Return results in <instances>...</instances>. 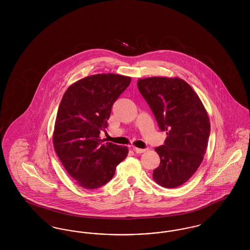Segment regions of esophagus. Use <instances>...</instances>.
<instances>
[{
	"label": "esophagus",
	"instance_id": "1",
	"mask_svg": "<svg viewBox=\"0 0 250 250\" xmlns=\"http://www.w3.org/2000/svg\"><path fill=\"white\" fill-rule=\"evenodd\" d=\"M133 151H134L135 153H137V154H143V153H144V152L146 151V149H141V148L133 147Z\"/></svg>",
	"mask_w": 250,
	"mask_h": 250
}]
</instances>
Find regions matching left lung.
Returning <instances> with one entry per match:
<instances>
[{"label":"left lung","instance_id":"1","mask_svg":"<svg viewBox=\"0 0 250 250\" xmlns=\"http://www.w3.org/2000/svg\"><path fill=\"white\" fill-rule=\"evenodd\" d=\"M138 88L155 115L163 145L155 150L160 164L153 178L167 188L186 183L203 160L210 136V120L200 97L179 78L152 77L138 81Z\"/></svg>","mask_w":250,"mask_h":250}]
</instances>
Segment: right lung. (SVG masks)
Here are the masks:
<instances>
[{
	"label": "right lung",
	"mask_w": 250,
	"mask_h": 250,
	"mask_svg": "<svg viewBox=\"0 0 250 250\" xmlns=\"http://www.w3.org/2000/svg\"><path fill=\"white\" fill-rule=\"evenodd\" d=\"M116 74L86 77L68 87L62 98L53 132V146L62 166L79 186L98 188L114 176L128 154L125 146L100 140L111 107L130 84Z\"/></svg>",
	"instance_id": "obj_1"
}]
</instances>
